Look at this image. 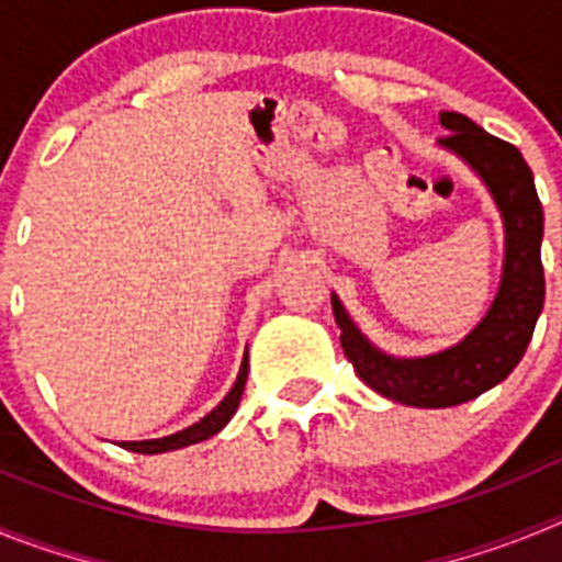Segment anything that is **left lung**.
Instances as JSON below:
<instances>
[{"label":"left lung","mask_w":562,"mask_h":562,"mask_svg":"<svg viewBox=\"0 0 562 562\" xmlns=\"http://www.w3.org/2000/svg\"><path fill=\"white\" fill-rule=\"evenodd\" d=\"M448 128L439 146L473 168L486 186L504 222V267L493 304L479 324L450 349L425 357H394L376 349L357 329L340 297L331 292V312L340 342L371 391L411 408H450L498 385L513 374L532 340L543 310L546 278L540 265L543 207L535 191L532 168L518 148L504 143L459 112H439Z\"/></svg>","instance_id":"obj_1"}]
</instances>
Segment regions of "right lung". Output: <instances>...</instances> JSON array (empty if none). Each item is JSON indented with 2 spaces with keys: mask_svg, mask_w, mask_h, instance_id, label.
<instances>
[{
  "mask_svg": "<svg viewBox=\"0 0 562 562\" xmlns=\"http://www.w3.org/2000/svg\"><path fill=\"white\" fill-rule=\"evenodd\" d=\"M245 380H247V351H245V360H241V369H238L236 382H233V389L227 391L225 400H222L211 414L202 416L200 422H193L191 428L177 430V434L171 436H162V439H143V441H121V448L132 450V453L157 456V453H168V450H180V448H188V445H196V441L211 439V436L220 434L227 422L233 419V414H236L241 391H245Z\"/></svg>",
  "mask_w": 562,
  "mask_h": 562,
  "instance_id": "add662e5",
  "label": "right lung"
}]
</instances>
